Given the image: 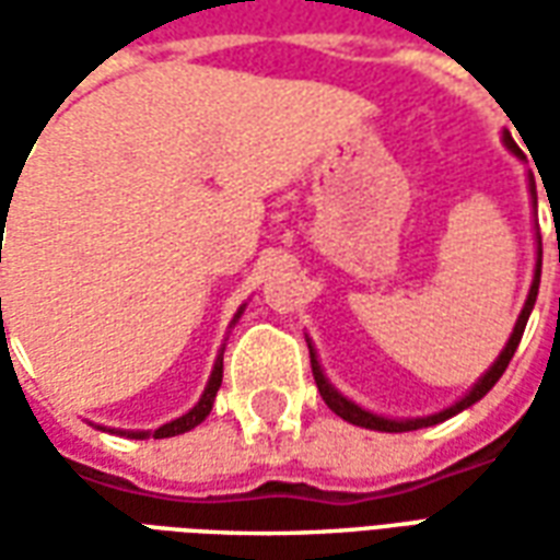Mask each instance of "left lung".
Returning <instances> with one entry per match:
<instances>
[{
    "mask_svg": "<svg viewBox=\"0 0 560 560\" xmlns=\"http://www.w3.org/2000/svg\"><path fill=\"white\" fill-rule=\"evenodd\" d=\"M504 143H506V149L513 152V155H522L516 147V140L510 138V131H504ZM530 200H534V207H537V188H534V179H530ZM549 203H552V200H549ZM558 260H560V243H558ZM540 267H542V245L537 248V269H534V281H530L528 300H525V308H522L516 327H513V336H510V341H506V348L501 351V357H498V360L489 365V372H486V375H482L480 381H477V384H474V387H470L468 393H465V396L456 401V405H450V408L432 413V417H417V420H389V417H381V413H372V411H365V408H360V405H353L351 399H345L339 389L329 384L327 375H324V369H320V363H317L315 348L308 345V353H312V375H315V384H317V389H320L324 401H327L329 411L339 413L341 420L353 422V425L375 429V432H413V429H422V425H434V422L450 420V417H456L458 411L470 408L474 401H480L482 396H486V393H489V389L498 384V377L504 375L506 365H510V360H513V353H516L518 341H522V332H525V324H528L530 308H534V303H537V291H540Z\"/></svg>",
    "mask_w": 560,
    "mask_h": 560,
    "instance_id": "obj_1",
    "label": "left lung"
}]
</instances>
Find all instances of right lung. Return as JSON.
Instances as JSON below:
<instances>
[{"mask_svg": "<svg viewBox=\"0 0 560 560\" xmlns=\"http://www.w3.org/2000/svg\"><path fill=\"white\" fill-rule=\"evenodd\" d=\"M2 219H5V215H2ZM0 305H2V300H0ZM240 315H243V308L236 312V317ZM236 317H233V320H236ZM221 360H224V348H221L219 360H215V365H212V375H209V384H207V389H203L200 401H197L191 411L183 413V417L164 422L161 429H155V432H152V438H173V434L188 432V429H195V425H200V422L207 420L209 411H212V401H215V393H219V387H221V369H224V365H221ZM119 434H126V432H119ZM128 438H149V432H128Z\"/></svg>", "mask_w": 560, "mask_h": 560, "instance_id": "add662e5", "label": "right lung"}]
</instances>
